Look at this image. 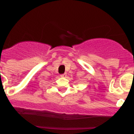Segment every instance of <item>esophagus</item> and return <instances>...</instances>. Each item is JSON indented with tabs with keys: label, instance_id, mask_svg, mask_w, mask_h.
<instances>
[{
	"label": "esophagus",
	"instance_id": "1",
	"mask_svg": "<svg viewBox=\"0 0 134 134\" xmlns=\"http://www.w3.org/2000/svg\"><path fill=\"white\" fill-rule=\"evenodd\" d=\"M60 76H61V77H66V74H61V75H60Z\"/></svg>",
	"mask_w": 134,
	"mask_h": 134
}]
</instances>
